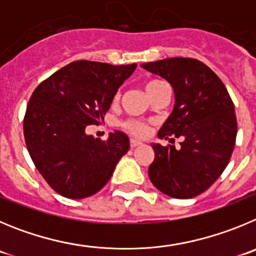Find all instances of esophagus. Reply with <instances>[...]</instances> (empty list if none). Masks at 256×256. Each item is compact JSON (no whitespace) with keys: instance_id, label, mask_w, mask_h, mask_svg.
<instances>
[{"instance_id":"obj_1","label":"esophagus","mask_w":256,"mask_h":256,"mask_svg":"<svg viewBox=\"0 0 256 256\" xmlns=\"http://www.w3.org/2000/svg\"><path fill=\"white\" fill-rule=\"evenodd\" d=\"M142 142H140V140H136V139H131L130 140V145L131 148H136V146H139V145H142Z\"/></svg>"}]
</instances>
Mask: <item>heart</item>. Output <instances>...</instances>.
Masks as SVG:
<instances>
[{"instance_id": "obj_1", "label": "heart", "mask_w": 256, "mask_h": 256, "mask_svg": "<svg viewBox=\"0 0 256 256\" xmlns=\"http://www.w3.org/2000/svg\"><path fill=\"white\" fill-rule=\"evenodd\" d=\"M163 84H166V82H162V80H149V82H145V90H146L148 96H150L158 86H160ZM118 98L120 93L114 94V102H117ZM122 128L130 134H132V135H136V136H144V135L148 134L149 130L148 126L145 125L144 122H142V121H138V120H128V121L122 122Z\"/></svg>"}]
</instances>
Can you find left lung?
I'll list each match as a JSON object with an SVG mask.
<instances>
[{
    "instance_id": "left-lung-1",
    "label": "left lung",
    "mask_w": 256,
    "mask_h": 256,
    "mask_svg": "<svg viewBox=\"0 0 256 256\" xmlns=\"http://www.w3.org/2000/svg\"><path fill=\"white\" fill-rule=\"evenodd\" d=\"M142 68L174 88V110L158 138L170 142L184 138L180 149L152 144L154 160L149 178L168 196H196L217 181L230 162L237 135L234 102L222 80L195 58L174 57Z\"/></svg>"
}]
</instances>
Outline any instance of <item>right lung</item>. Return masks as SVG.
<instances>
[{
	"label": "right lung",
	"instance_id": "add662e5",
	"mask_svg": "<svg viewBox=\"0 0 256 256\" xmlns=\"http://www.w3.org/2000/svg\"><path fill=\"white\" fill-rule=\"evenodd\" d=\"M136 64L114 66L75 61L36 88L24 117L26 148L39 174L62 196L84 199L111 178L130 142L125 132H110L106 142L86 134L111 107Z\"/></svg>",
	"mask_w": 256,
	"mask_h": 256
}]
</instances>
